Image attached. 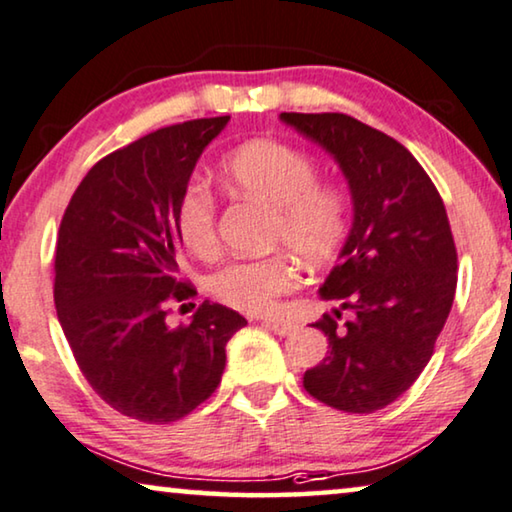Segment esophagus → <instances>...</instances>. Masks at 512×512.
I'll return each instance as SVG.
<instances>
[{
	"instance_id": "obj_1",
	"label": "esophagus",
	"mask_w": 512,
	"mask_h": 512,
	"mask_svg": "<svg viewBox=\"0 0 512 512\" xmlns=\"http://www.w3.org/2000/svg\"><path fill=\"white\" fill-rule=\"evenodd\" d=\"M264 326L276 335H289L299 329V326H296L294 322H287V319H266Z\"/></svg>"
}]
</instances>
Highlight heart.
Returning <instances> with one entry per match:
<instances>
[{
    "mask_svg": "<svg viewBox=\"0 0 512 512\" xmlns=\"http://www.w3.org/2000/svg\"><path fill=\"white\" fill-rule=\"evenodd\" d=\"M223 170L236 193L273 209V243L287 246L305 264H322L338 253L349 230V200L338 186L319 181V165L308 154L282 142L253 140L232 151ZM177 232L193 255L216 253V200L202 179H190L181 190ZM296 285L299 269L287 253L232 259L209 278L216 299L253 315L276 308Z\"/></svg>",
    "mask_w": 512,
    "mask_h": 512,
    "instance_id": "obj_1",
    "label": "heart"
}]
</instances>
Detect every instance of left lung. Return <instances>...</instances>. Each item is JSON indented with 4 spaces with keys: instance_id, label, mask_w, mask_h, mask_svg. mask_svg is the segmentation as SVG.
Listing matches in <instances>:
<instances>
[{
    "instance_id": "8db88e82",
    "label": "left lung",
    "mask_w": 512,
    "mask_h": 512,
    "mask_svg": "<svg viewBox=\"0 0 512 512\" xmlns=\"http://www.w3.org/2000/svg\"><path fill=\"white\" fill-rule=\"evenodd\" d=\"M280 119L335 158L352 190L354 223L340 262L319 287L353 319L324 315L329 356L305 370L312 398L372 414L407 391L430 361L455 299L457 250L444 200L421 163L363 121L340 112Z\"/></svg>"
}]
</instances>
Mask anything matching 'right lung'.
<instances>
[{
    "label": "right lung",
    "instance_id": "1",
    "mask_svg": "<svg viewBox=\"0 0 512 512\" xmlns=\"http://www.w3.org/2000/svg\"><path fill=\"white\" fill-rule=\"evenodd\" d=\"M227 121H183L112 151L61 218L59 324L91 388L135 421H179L207 400L223 377L227 340L246 326L209 301L190 324L167 326L170 305L197 294L179 273V195Z\"/></svg>",
    "mask_w": 512,
    "mask_h": 512
}]
</instances>
